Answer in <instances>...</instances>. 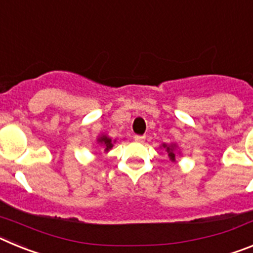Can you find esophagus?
Instances as JSON below:
<instances>
[{"instance_id":"34e87169","label":"esophagus","mask_w":253,"mask_h":253,"mask_svg":"<svg viewBox=\"0 0 253 253\" xmlns=\"http://www.w3.org/2000/svg\"><path fill=\"white\" fill-rule=\"evenodd\" d=\"M134 140L137 143H143L146 140V137H144V135H135V137H134Z\"/></svg>"}]
</instances>
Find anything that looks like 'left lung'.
I'll list each match as a JSON object with an SVG mask.
<instances>
[{"label":"left lung","instance_id":"1","mask_svg":"<svg viewBox=\"0 0 253 253\" xmlns=\"http://www.w3.org/2000/svg\"><path fill=\"white\" fill-rule=\"evenodd\" d=\"M161 149H165V151L167 152V154H169V158L171 160V162H176V157H177V154H180V152H177V144L176 143H169V144H167V143H163V144H161L160 147Z\"/></svg>","mask_w":253,"mask_h":253}]
</instances>
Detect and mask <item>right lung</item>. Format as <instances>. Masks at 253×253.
I'll return each mask as SVG.
<instances>
[{
  "label": "right lung",
  "instance_id": "obj_1",
  "mask_svg": "<svg viewBox=\"0 0 253 253\" xmlns=\"http://www.w3.org/2000/svg\"><path fill=\"white\" fill-rule=\"evenodd\" d=\"M96 142H97L96 148L99 149V151H104L105 153H107L114 147V144L116 143V139H111L107 134H100L99 137L96 138Z\"/></svg>",
  "mask_w": 253,
  "mask_h": 253
}]
</instances>
